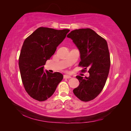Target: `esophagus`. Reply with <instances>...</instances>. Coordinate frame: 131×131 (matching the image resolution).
<instances>
[{"instance_id":"34e87169","label":"esophagus","mask_w":131,"mask_h":131,"mask_svg":"<svg viewBox=\"0 0 131 131\" xmlns=\"http://www.w3.org/2000/svg\"><path fill=\"white\" fill-rule=\"evenodd\" d=\"M63 78H64V79H70L72 77H71V76H70V75L65 74V75H64V76H63Z\"/></svg>"}]
</instances>
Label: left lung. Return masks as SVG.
Listing matches in <instances>:
<instances>
[{
	"mask_svg": "<svg viewBox=\"0 0 131 131\" xmlns=\"http://www.w3.org/2000/svg\"><path fill=\"white\" fill-rule=\"evenodd\" d=\"M67 37L73 40L80 53L79 66L89 68V77H76L80 84L73 90L74 94L82 101L93 100L103 89L110 66L108 43L90 28L75 29Z\"/></svg>",
	"mask_w": 131,
	"mask_h": 131,
	"instance_id": "1",
	"label": "left lung"
}]
</instances>
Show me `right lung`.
<instances>
[{
	"label": "right lung",
	"instance_id": "obj_1",
	"mask_svg": "<svg viewBox=\"0 0 131 131\" xmlns=\"http://www.w3.org/2000/svg\"><path fill=\"white\" fill-rule=\"evenodd\" d=\"M69 31L67 29L39 27L23 42L19 57V68L25 89L34 100H47L62 80L63 75L61 73L44 71L43 66Z\"/></svg>",
	"mask_w": 131,
	"mask_h": 131
}]
</instances>
